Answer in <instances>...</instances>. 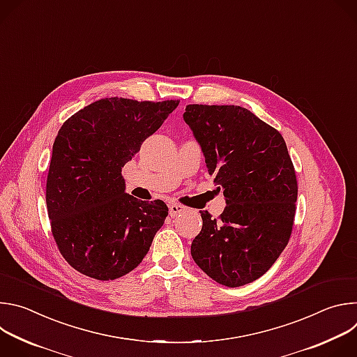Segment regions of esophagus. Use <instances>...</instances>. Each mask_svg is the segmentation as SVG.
I'll list each match as a JSON object with an SVG mask.
<instances>
[{
    "label": "esophagus",
    "mask_w": 357,
    "mask_h": 357,
    "mask_svg": "<svg viewBox=\"0 0 357 357\" xmlns=\"http://www.w3.org/2000/svg\"><path fill=\"white\" fill-rule=\"evenodd\" d=\"M182 212H185V206L179 205V203H171L169 205V216L171 218H175L176 215H179Z\"/></svg>",
    "instance_id": "34e87169"
}]
</instances>
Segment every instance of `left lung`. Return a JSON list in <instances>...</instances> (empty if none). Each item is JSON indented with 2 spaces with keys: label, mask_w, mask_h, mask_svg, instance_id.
Listing matches in <instances>:
<instances>
[{
  "label": "left lung",
  "mask_w": 357,
  "mask_h": 357,
  "mask_svg": "<svg viewBox=\"0 0 357 357\" xmlns=\"http://www.w3.org/2000/svg\"><path fill=\"white\" fill-rule=\"evenodd\" d=\"M183 120L226 199L219 219L202 212L192 259L222 285L256 281L277 261L294 225L298 186L285 141L240 106L189 105Z\"/></svg>",
  "instance_id": "left-lung-1"
}]
</instances>
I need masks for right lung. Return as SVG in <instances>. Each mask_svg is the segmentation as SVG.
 Instances as JSON below:
<instances>
[{"mask_svg": "<svg viewBox=\"0 0 357 357\" xmlns=\"http://www.w3.org/2000/svg\"><path fill=\"white\" fill-rule=\"evenodd\" d=\"M178 105V100L101 98L61 127L46 206L58 248L79 273L116 280L146 256L168 206L160 199L142 202L126 193L121 169Z\"/></svg>", "mask_w": 357, "mask_h": 357, "instance_id": "1", "label": "right lung"}]
</instances>
